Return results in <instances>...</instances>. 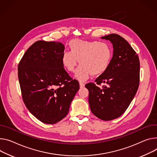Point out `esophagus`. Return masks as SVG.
<instances>
[{"label": "esophagus", "instance_id": "34e87169", "mask_svg": "<svg viewBox=\"0 0 157 157\" xmlns=\"http://www.w3.org/2000/svg\"><path fill=\"white\" fill-rule=\"evenodd\" d=\"M84 83L82 82H79V86H80V88H82L84 87Z\"/></svg>", "mask_w": 157, "mask_h": 157}]
</instances>
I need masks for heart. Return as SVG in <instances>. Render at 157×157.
Segmentation results:
<instances>
[{
    "instance_id": "obj_1",
    "label": "heart",
    "mask_w": 157,
    "mask_h": 157,
    "mask_svg": "<svg viewBox=\"0 0 157 157\" xmlns=\"http://www.w3.org/2000/svg\"><path fill=\"white\" fill-rule=\"evenodd\" d=\"M69 48L70 51H64L61 55L62 64L73 72L79 62L75 77L80 81H86L91 75L103 74L112 58L111 47L103 42L75 39L69 42Z\"/></svg>"
}]
</instances>
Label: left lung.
<instances>
[{"label":"left lung","instance_id":"left-lung-1","mask_svg":"<svg viewBox=\"0 0 157 157\" xmlns=\"http://www.w3.org/2000/svg\"><path fill=\"white\" fill-rule=\"evenodd\" d=\"M101 39L109 40L113 58L105 72L93 82L86 84L91 112L98 118L109 121L120 117L129 106L138 88L140 61L138 54L122 37L111 34Z\"/></svg>","mask_w":157,"mask_h":157}]
</instances>
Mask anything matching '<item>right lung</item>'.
Masks as SVG:
<instances>
[{
  "instance_id": "obj_1",
  "label": "right lung",
  "mask_w": 157,
  "mask_h": 157,
  "mask_svg": "<svg viewBox=\"0 0 157 157\" xmlns=\"http://www.w3.org/2000/svg\"><path fill=\"white\" fill-rule=\"evenodd\" d=\"M64 46L59 42L38 40L29 48L18 66V78L24 103L39 121L55 124L69 112L79 89L63 67Z\"/></svg>"
}]
</instances>
